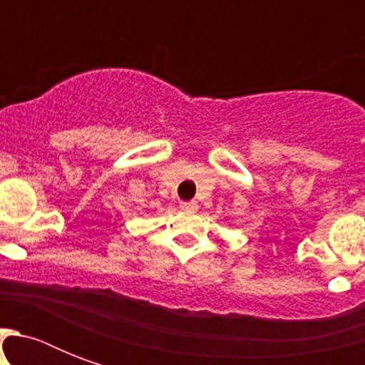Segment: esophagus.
<instances>
[{
  "mask_svg": "<svg viewBox=\"0 0 365 365\" xmlns=\"http://www.w3.org/2000/svg\"><path fill=\"white\" fill-rule=\"evenodd\" d=\"M180 208H182L183 212H197L199 210V205H197L195 200H189V202H182Z\"/></svg>",
  "mask_w": 365,
  "mask_h": 365,
  "instance_id": "obj_1",
  "label": "esophagus"
}]
</instances>
